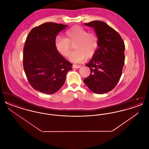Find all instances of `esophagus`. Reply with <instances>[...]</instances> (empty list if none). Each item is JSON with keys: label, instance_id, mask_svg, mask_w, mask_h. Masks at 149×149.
Segmentation results:
<instances>
[{"label": "esophagus", "instance_id": "esophagus-1", "mask_svg": "<svg viewBox=\"0 0 149 149\" xmlns=\"http://www.w3.org/2000/svg\"><path fill=\"white\" fill-rule=\"evenodd\" d=\"M72 68H74V69H79L80 68H81V66L80 65H72Z\"/></svg>", "mask_w": 149, "mask_h": 149}]
</instances>
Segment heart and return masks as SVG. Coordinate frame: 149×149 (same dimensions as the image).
<instances>
[{"instance_id": "heart-1", "label": "heart", "mask_w": 149, "mask_h": 149, "mask_svg": "<svg viewBox=\"0 0 149 149\" xmlns=\"http://www.w3.org/2000/svg\"><path fill=\"white\" fill-rule=\"evenodd\" d=\"M66 38L57 36L55 39V46L57 51L62 56L68 57L71 49V44L74 49L70 56L69 60L74 63L83 62L88 58L92 57L99 46V40L94 32H88L80 26H74L65 32Z\"/></svg>"}]
</instances>
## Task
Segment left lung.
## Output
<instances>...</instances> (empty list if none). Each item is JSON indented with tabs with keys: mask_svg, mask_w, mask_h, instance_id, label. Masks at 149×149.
<instances>
[{
	"mask_svg": "<svg viewBox=\"0 0 149 149\" xmlns=\"http://www.w3.org/2000/svg\"><path fill=\"white\" fill-rule=\"evenodd\" d=\"M84 24L94 29L99 46L85 65L91 73L83 81L93 92L106 93L113 89L121 77L125 58V44L120 34L105 22L94 21Z\"/></svg>",
	"mask_w": 149,
	"mask_h": 149,
	"instance_id": "left-lung-1",
	"label": "left lung"
}]
</instances>
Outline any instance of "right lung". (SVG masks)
I'll use <instances>...</instances> for the list:
<instances>
[{
	"mask_svg": "<svg viewBox=\"0 0 149 149\" xmlns=\"http://www.w3.org/2000/svg\"><path fill=\"white\" fill-rule=\"evenodd\" d=\"M68 25L47 22L30 31L23 48V68L29 83L38 92L51 94L64 85L72 64L55 46L59 32Z\"/></svg>",
	"mask_w": 149,
	"mask_h": 149,
	"instance_id": "1",
	"label": "right lung"
}]
</instances>
